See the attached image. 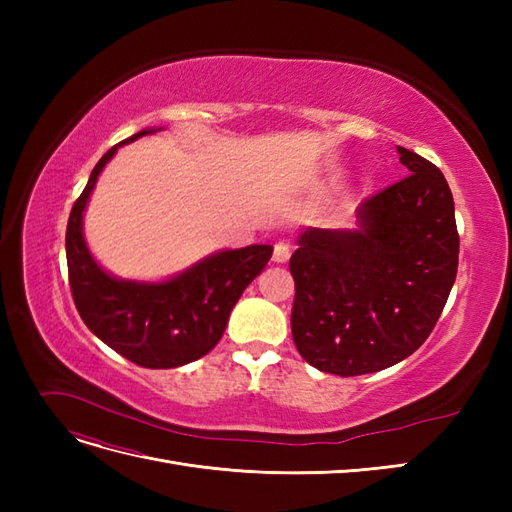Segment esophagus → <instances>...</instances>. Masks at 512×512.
Returning a JSON list of instances; mask_svg holds the SVG:
<instances>
[{"label":"esophagus","instance_id":"obj_1","mask_svg":"<svg viewBox=\"0 0 512 512\" xmlns=\"http://www.w3.org/2000/svg\"><path fill=\"white\" fill-rule=\"evenodd\" d=\"M288 258H290V245L288 243H284V241H280V243H275V247H273V260L275 262H288Z\"/></svg>","mask_w":512,"mask_h":512}]
</instances>
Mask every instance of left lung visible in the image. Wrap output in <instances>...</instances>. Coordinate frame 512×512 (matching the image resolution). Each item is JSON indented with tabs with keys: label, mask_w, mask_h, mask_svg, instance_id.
Returning a JSON list of instances; mask_svg holds the SVG:
<instances>
[{
	"label": "left lung",
	"mask_w": 512,
	"mask_h": 512,
	"mask_svg": "<svg viewBox=\"0 0 512 512\" xmlns=\"http://www.w3.org/2000/svg\"><path fill=\"white\" fill-rule=\"evenodd\" d=\"M408 177L367 198L356 228H307L290 258L292 339L303 359L361 376L423 346L455 284L459 235L440 168L397 147Z\"/></svg>",
	"instance_id": "1"
}]
</instances>
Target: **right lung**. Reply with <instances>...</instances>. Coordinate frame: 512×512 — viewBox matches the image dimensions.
I'll list each match as a JSON object with an SVG mask.
<instances>
[{"instance_id":"obj_1","label":"right lung","mask_w":512,"mask_h":512,"mask_svg":"<svg viewBox=\"0 0 512 512\" xmlns=\"http://www.w3.org/2000/svg\"><path fill=\"white\" fill-rule=\"evenodd\" d=\"M158 130L136 132L108 149L91 170L70 211L66 258L74 305L87 329L136 365L170 369L200 359L220 342L232 307L267 267L273 247L220 250L164 282L119 280L98 265L83 235V213L98 175L121 145Z\"/></svg>"}]
</instances>
